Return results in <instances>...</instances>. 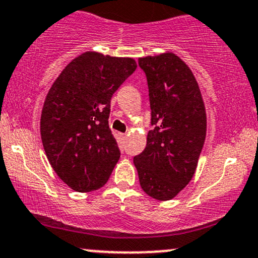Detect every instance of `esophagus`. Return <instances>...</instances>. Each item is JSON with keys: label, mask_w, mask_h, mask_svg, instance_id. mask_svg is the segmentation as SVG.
<instances>
[{"label": "esophagus", "mask_w": 258, "mask_h": 258, "mask_svg": "<svg viewBox=\"0 0 258 258\" xmlns=\"http://www.w3.org/2000/svg\"><path fill=\"white\" fill-rule=\"evenodd\" d=\"M121 137H122V138H126V137H127V135H126V133H125V135H123V133H122V135H121Z\"/></svg>", "instance_id": "34e87169"}]
</instances>
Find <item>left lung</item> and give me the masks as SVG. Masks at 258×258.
Listing matches in <instances>:
<instances>
[{"label":"left lung","mask_w":258,"mask_h":258,"mask_svg":"<svg viewBox=\"0 0 258 258\" xmlns=\"http://www.w3.org/2000/svg\"><path fill=\"white\" fill-rule=\"evenodd\" d=\"M149 87L154 130L135 156L139 183L156 200H171L193 178L206 137V110L197 79L172 52L138 59Z\"/></svg>","instance_id":"8db88e82"}]
</instances>
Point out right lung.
<instances>
[{"mask_svg":"<svg viewBox=\"0 0 258 258\" xmlns=\"http://www.w3.org/2000/svg\"><path fill=\"white\" fill-rule=\"evenodd\" d=\"M136 68L133 58L88 51L74 58L49 88L41 112V139L54 172L74 190L102 188L119 161L109 128L110 99Z\"/></svg>","mask_w":258,"mask_h":258,"instance_id":"right-lung-1","label":"right lung"}]
</instances>
